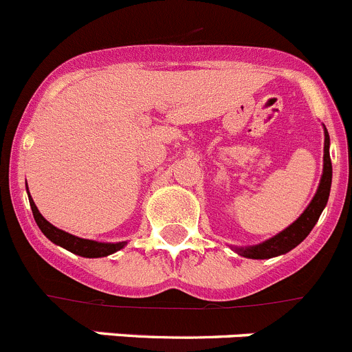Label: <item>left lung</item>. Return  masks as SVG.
Listing matches in <instances>:
<instances>
[{
	"label": "left lung",
	"instance_id": "left-lung-1",
	"mask_svg": "<svg viewBox=\"0 0 352 352\" xmlns=\"http://www.w3.org/2000/svg\"><path fill=\"white\" fill-rule=\"evenodd\" d=\"M322 174L321 182L317 186L316 195L312 197L310 204L305 208L303 213L298 217L294 222L289 227H285L284 231H280L278 234H275L273 238L266 239L263 243L250 245V247H232V250L239 256L248 257V259H272V257L282 256V254H287L292 248L298 247V245L303 241L307 236L310 234V231L314 229V226L317 223L319 217H321L322 210L328 204L329 190H331V158H329V135L328 130L324 126V157H322Z\"/></svg>",
	"mask_w": 352,
	"mask_h": 352
}]
</instances>
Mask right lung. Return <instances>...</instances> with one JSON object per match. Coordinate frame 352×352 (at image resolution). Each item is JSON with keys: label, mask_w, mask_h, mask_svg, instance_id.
I'll use <instances>...</instances> for the list:
<instances>
[{"label": "right lung", "mask_w": 352, "mask_h": 352, "mask_svg": "<svg viewBox=\"0 0 352 352\" xmlns=\"http://www.w3.org/2000/svg\"><path fill=\"white\" fill-rule=\"evenodd\" d=\"M28 197H30V206L33 211V217H35L36 226L40 227V231L45 234V238H49L54 245H60V247L67 248L68 252L76 254L80 257H89V259H95V257H107L114 252L121 250L125 247L126 241H118V243H102V241H95V239H84L79 236H74L67 231H61L58 227L52 226L51 222L43 219L42 213L38 211L36 204L33 203L31 199L30 190H28Z\"/></svg>", "instance_id": "1"}]
</instances>
